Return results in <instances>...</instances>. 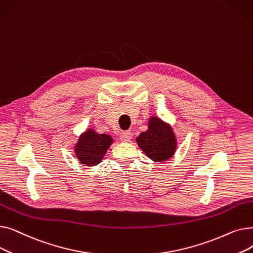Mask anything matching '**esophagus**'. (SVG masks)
Returning a JSON list of instances; mask_svg holds the SVG:
<instances>
[{
  "label": "esophagus",
  "instance_id": "obj_1",
  "mask_svg": "<svg viewBox=\"0 0 253 253\" xmlns=\"http://www.w3.org/2000/svg\"><path fill=\"white\" fill-rule=\"evenodd\" d=\"M132 138V133L130 131H124L120 135V140L123 141V142H128L130 141V139Z\"/></svg>",
  "mask_w": 253,
  "mask_h": 253
}]
</instances>
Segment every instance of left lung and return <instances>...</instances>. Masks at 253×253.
I'll return each mask as SVG.
<instances>
[{"mask_svg": "<svg viewBox=\"0 0 253 253\" xmlns=\"http://www.w3.org/2000/svg\"><path fill=\"white\" fill-rule=\"evenodd\" d=\"M136 142L142 152L155 162L167 161L176 151V137L171 126L160 118L151 117L148 130L141 132Z\"/></svg>", "mask_w": 253, "mask_h": 253, "instance_id": "8db88e82", "label": "left lung"}]
</instances>
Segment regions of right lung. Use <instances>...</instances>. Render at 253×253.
Returning a JSON list of instances; mask_svg holds the SVG:
<instances>
[{"instance_id":"1","label":"right lung","mask_w":253,"mask_h":253,"mask_svg":"<svg viewBox=\"0 0 253 253\" xmlns=\"http://www.w3.org/2000/svg\"><path fill=\"white\" fill-rule=\"evenodd\" d=\"M112 143V136L99 134L93 129H88L80 135L75 147V154L81 164L95 166L101 162L103 156Z\"/></svg>"}]
</instances>
